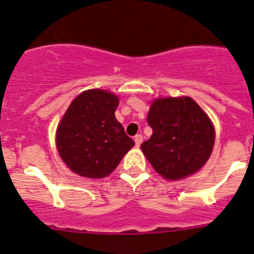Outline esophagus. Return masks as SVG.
<instances>
[{"instance_id": "1", "label": "esophagus", "mask_w": 254, "mask_h": 254, "mask_svg": "<svg viewBox=\"0 0 254 254\" xmlns=\"http://www.w3.org/2000/svg\"><path fill=\"white\" fill-rule=\"evenodd\" d=\"M134 141H135V145H136V146L141 145V142H142V135H141V134L135 135V136H134Z\"/></svg>"}]
</instances>
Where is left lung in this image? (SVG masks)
Segmentation results:
<instances>
[{
    "label": "left lung",
    "instance_id": "left-lung-1",
    "mask_svg": "<svg viewBox=\"0 0 254 254\" xmlns=\"http://www.w3.org/2000/svg\"><path fill=\"white\" fill-rule=\"evenodd\" d=\"M152 135L141 150L156 172L176 181L200 170L210 157L214 127L189 97L156 99L147 115Z\"/></svg>",
    "mask_w": 254,
    "mask_h": 254
}]
</instances>
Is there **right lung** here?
I'll return each mask as SVG.
<instances>
[{"label":"right lung","mask_w":254,"mask_h":254,"mask_svg":"<svg viewBox=\"0 0 254 254\" xmlns=\"http://www.w3.org/2000/svg\"><path fill=\"white\" fill-rule=\"evenodd\" d=\"M119 101L102 89L76 97L56 132L59 153L67 167L87 178H104L135 145L115 119Z\"/></svg>","instance_id":"obj_1"}]
</instances>
